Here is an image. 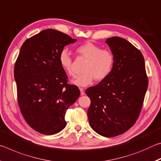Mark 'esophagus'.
<instances>
[{
	"instance_id": "1",
	"label": "esophagus",
	"mask_w": 161,
	"mask_h": 161,
	"mask_svg": "<svg viewBox=\"0 0 161 161\" xmlns=\"http://www.w3.org/2000/svg\"><path fill=\"white\" fill-rule=\"evenodd\" d=\"M80 90L81 95H84V94H85V92H84V89L83 88H80Z\"/></svg>"
}]
</instances>
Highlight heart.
<instances>
[{
    "instance_id": "obj_1",
    "label": "heart",
    "mask_w": 161,
    "mask_h": 161,
    "mask_svg": "<svg viewBox=\"0 0 161 161\" xmlns=\"http://www.w3.org/2000/svg\"><path fill=\"white\" fill-rule=\"evenodd\" d=\"M77 53L86 59L84 65V72L72 80L78 86H86L96 79L97 81L105 80L114 69V54L107 49H102L92 42H86L77 48ZM59 64L65 72L73 75L72 58L67 48L60 51L58 57Z\"/></svg>"
}]
</instances>
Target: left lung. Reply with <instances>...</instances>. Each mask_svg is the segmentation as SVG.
Instances as JSON below:
<instances>
[{
    "instance_id": "left-lung-1",
    "label": "left lung",
    "mask_w": 161,
    "mask_h": 161,
    "mask_svg": "<svg viewBox=\"0 0 161 161\" xmlns=\"http://www.w3.org/2000/svg\"><path fill=\"white\" fill-rule=\"evenodd\" d=\"M114 54V69L108 77L86 90L90 98L89 122L105 137L121 135L139 116L148 85L144 58L139 50L119 37L106 40Z\"/></svg>"
}]
</instances>
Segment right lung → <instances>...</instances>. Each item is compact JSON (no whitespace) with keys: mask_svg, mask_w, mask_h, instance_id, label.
Here are the masks:
<instances>
[{"mask_svg":"<svg viewBox=\"0 0 161 161\" xmlns=\"http://www.w3.org/2000/svg\"><path fill=\"white\" fill-rule=\"evenodd\" d=\"M76 41L56 30H45L24 42L15 62L19 107L29 126L42 134L64 129L66 111L80 95L77 86L67 83L58 61L64 46Z\"/></svg>","mask_w":161,"mask_h":161,"instance_id":"1","label":"right lung"}]
</instances>
